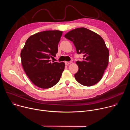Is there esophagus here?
Segmentation results:
<instances>
[{
  "instance_id": "obj_1",
  "label": "esophagus",
  "mask_w": 130,
  "mask_h": 130,
  "mask_svg": "<svg viewBox=\"0 0 130 130\" xmlns=\"http://www.w3.org/2000/svg\"><path fill=\"white\" fill-rule=\"evenodd\" d=\"M71 63H72L71 62H65V64H66V65H68L70 64Z\"/></svg>"
}]
</instances>
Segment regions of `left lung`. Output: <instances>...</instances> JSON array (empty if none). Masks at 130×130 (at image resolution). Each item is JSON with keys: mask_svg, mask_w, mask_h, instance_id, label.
<instances>
[{"mask_svg": "<svg viewBox=\"0 0 130 130\" xmlns=\"http://www.w3.org/2000/svg\"><path fill=\"white\" fill-rule=\"evenodd\" d=\"M64 36L73 42L78 53L84 54L83 61L76 62L79 70L76 80L86 86L97 84L108 64L109 51L102 37L84 27L73 29Z\"/></svg>", "mask_w": 130, "mask_h": 130, "instance_id": "obj_1", "label": "left lung"}]
</instances>
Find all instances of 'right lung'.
Returning <instances> with one entry per match:
<instances>
[{"instance_id": "right-lung-1", "label": "right lung", "mask_w": 130, "mask_h": 130, "mask_svg": "<svg viewBox=\"0 0 130 130\" xmlns=\"http://www.w3.org/2000/svg\"><path fill=\"white\" fill-rule=\"evenodd\" d=\"M63 32L48 30L36 33L27 39L21 52L22 64L30 81L36 86L49 88L60 80L65 64L51 63L58 51Z\"/></svg>"}]
</instances>
